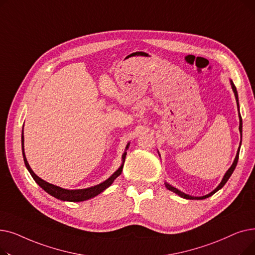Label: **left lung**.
<instances>
[{
  "instance_id": "left-lung-1",
  "label": "left lung",
  "mask_w": 255,
  "mask_h": 255,
  "mask_svg": "<svg viewBox=\"0 0 255 255\" xmlns=\"http://www.w3.org/2000/svg\"><path fill=\"white\" fill-rule=\"evenodd\" d=\"M230 83H231V86H232L233 92H234V94H235L236 101H237V106H238V111H239V120H240L239 131H240V135H241V141H240V145H239V148H238V151H237V155H236V157H235L234 162H233L232 166H231L229 169H227V171L224 173V176H223V178H222V180H221L220 184H219V185L216 187V188L214 189L213 191H211L210 193H208V194H206V195H204V196H191V195H189V194H186V193L182 192L181 190L177 189L176 187H173V186H171L170 184H168L167 182H164V184H165V187H166V188H167L168 190L172 191L173 193L178 194L179 196H181V197H183V198H186V199H205V198H207V197H210V196H212L214 193H216L218 190H220V189L222 188V187L225 185V183H226L227 181H229V179H230V178H231V176H232V173L234 172V170H235V168H236V166H237L238 160H239V154H240V148H241V144H242V127H243V122H242V117H241V114H240L239 96H238V91H237V88L235 87V85H234V83H233V80H232V79L230 80ZM158 154H159V153H158ZM159 156H160V155H159Z\"/></svg>"
}]
</instances>
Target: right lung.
Wrapping results in <instances>:
<instances>
[{
	"mask_svg": "<svg viewBox=\"0 0 255 255\" xmlns=\"http://www.w3.org/2000/svg\"><path fill=\"white\" fill-rule=\"evenodd\" d=\"M23 128H22V132H21V150H22V156H23V161H24V164H25V167L26 169L29 170V172L31 173L32 178L34 179V181L41 187V188L46 191L48 194H50L51 196L56 197L60 200H63V202H84V200H88L90 198H93L97 196L98 194H100L101 192H103L105 189L109 188V187L114 183V181L122 173V170H123V167H124V162H125V158H126V155H127V150L129 148V144L130 142L127 143L126 148H125V151L122 155V163H121L120 167L113 173V175L105 180L104 182L98 184V185H95V186H92V187H89V188H85V189H74V190H70V189H65V188H62V187H59V186H56L53 184H50L44 180H42L41 178H39L36 173L32 170L31 166L29 165L28 163V160H26L25 158V154H24V146H23Z\"/></svg>",
	"mask_w": 255,
	"mask_h": 255,
	"instance_id": "right-lung-1",
	"label": "right lung"
}]
</instances>
